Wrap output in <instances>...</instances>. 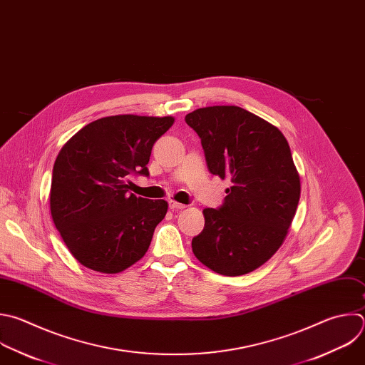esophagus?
<instances>
[{"label":"esophagus","instance_id":"34e87169","mask_svg":"<svg viewBox=\"0 0 365 365\" xmlns=\"http://www.w3.org/2000/svg\"><path fill=\"white\" fill-rule=\"evenodd\" d=\"M169 207L173 209V210H182V209L186 207V205L179 203V202H176V200H170V202H169Z\"/></svg>","mask_w":365,"mask_h":365}]
</instances>
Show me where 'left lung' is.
<instances>
[{
    "instance_id": "left-lung-1",
    "label": "left lung",
    "mask_w": 365,
    "mask_h": 365,
    "mask_svg": "<svg viewBox=\"0 0 365 365\" xmlns=\"http://www.w3.org/2000/svg\"><path fill=\"white\" fill-rule=\"evenodd\" d=\"M185 120L200 138L209 172L232 182L220 207L203 209L192 251L220 275L252 272L284 244L298 207L289 145L278 128L237 106L197 108Z\"/></svg>"
}]
</instances>
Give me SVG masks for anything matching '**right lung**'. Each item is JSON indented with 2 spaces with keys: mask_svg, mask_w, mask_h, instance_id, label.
<instances>
[{
  "mask_svg": "<svg viewBox=\"0 0 365 365\" xmlns=\"http://www.w3.org/2000/svg\"><path fill=\"white\" fill-rule=\"evenodd\" d=\"M173 121L172 115L103 117L61 148L53 168L51 217L86 268L118 274L148 252L168 202L129 193V176H149L152 148Z\"/></svg>",
  "mask_w": 365,
  "mask_h": 365,
  "instance_id": "add662e5",
  "label": "right lung"
}]
</instances>
